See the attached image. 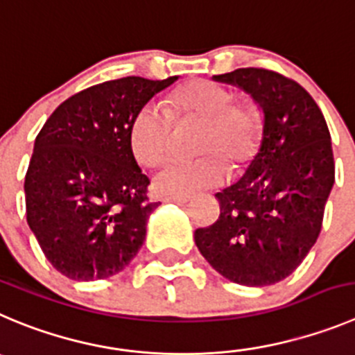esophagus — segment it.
<instances>
[{
  "label": "esophagus",
  "instance_id": "34e87169",
  "mask_svg": "<svg viewBox=\"0 0 355 355\" xmlns=\"http://www.w3.org/2000/svg\"><path fill=\"white\" fill-rule=\"evenodd\" d=\"M193 200V196L189 194H166L164 201H171V203H187V201Z\"/></svg>",
  "mask_w": 355,
  "mask_h": 355
}]
</instances>
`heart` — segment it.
Returning <instances> with one entry per match:
<instances>
[{
  "instance_id": "obj_1",
  "label": "heart",
  "mask_w": 355,
  "mask_h": 355,
  "mask_svg": "<svg viewBox=\"0 0 355 355\" xmlns=\"http://www.w3.org/2000/svg\"><path fill=\"white\" fill-rule=\"evenodd\" d=\"M175 121H203L198 138L200 157L170 161L155 173L161 191L177 194L215 187L227 171L247 170L259 155L266 135L263 110L254 99L236 98L233 91L211 80H193L168 96L166 108L145 103L128 125L132 155L144 166H157L173 140Z\"/></svg>"
}]
</instances>
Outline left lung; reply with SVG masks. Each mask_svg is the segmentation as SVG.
Returning <instances> with one entry per match:
<instances>
[{"label":"left lung","instance_id":"obj_1","mask_svg":"<svg viewBox=\"0 0 355 355\" xmlns=\"http://www.w3.org/2000/svg\"><path fill=\"white\" fill-rule=\"evenodd\" d=\"M263 108L266 135L243 177L217 193V223L194 233L205 259L234 284L264 287L289 277L322 227L334 184L326 119L293 78L264 68L215 75Z\"/></svg>","mask_w":355,"mask_h":355}]
</instances>
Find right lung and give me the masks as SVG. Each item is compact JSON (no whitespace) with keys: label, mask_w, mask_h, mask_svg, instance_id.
<instances>
[{"label":"right lung","mask_w":355,"mask_h":355,"mask_svg":"<svg viewBox=\"0 0 355 355\" xmlns=\"http://www.w3.org/2000/svg\"><path fill=\"white\" fill-rule=\"evenodd\" d=\"M177 80L124 77L62 101L35 140L26 173V215L49 263L71 280L124 270L141 248L150 180L128 141L138 107Z\"/></svg>","instance_id":"add662e5"}]
</instances>
